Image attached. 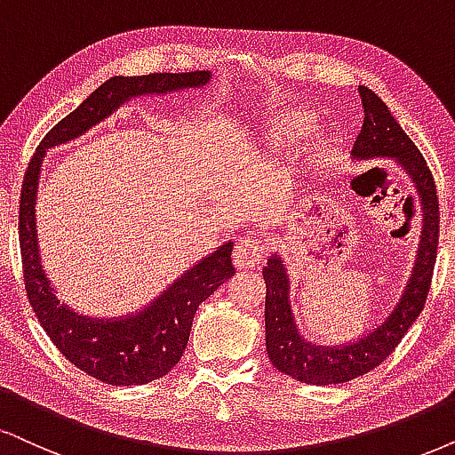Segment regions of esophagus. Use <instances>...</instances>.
Listing matches in <instances>:
<instances>
[{"label":"esophagus","mask_w":455,"mask_h":455,"mask_svg":"<svg viewBox=\"0 0 455 455\" xmlns=\"http://www.w3.org/2000/svg\"><path fill=\"white\" fill-rule=\"evenodd\" d=\"M262 254H264V251H262L260 241L243 237V239L237 241V245H235L233 262L239 270H251V268H256L258 264H260Z\"/></svg>","instance_id":"obj_1"}]
</instances>
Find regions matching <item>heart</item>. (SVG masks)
Instances as JSON below:
<instances>
[{"label": "heart", "instance_id": "1", "mask_svg": "<svg viewBox=\"0 0 455 455\" xmlns=\"http://www.w3.org/2000/svg\"><path fill=\"white\" fill-rule=\"evenodd\" d=\"M317 125V115L307 107L281 108L262 119V140L277 155L296 153L310 132ZM315 161H327L331 155V138L319 134L313 145Z\"/></svg>", "mask_w": 455, "mask_h": 455}]
</instances>
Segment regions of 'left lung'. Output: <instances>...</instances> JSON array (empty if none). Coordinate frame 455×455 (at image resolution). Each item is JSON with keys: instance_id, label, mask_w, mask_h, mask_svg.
<instances>
[{"instance_id": "obj_1", "label": "left lung", "mask_w": 455, "mask_h": 455, "mask_svg": "<svg viewBox=\"0 0 455 455\" xmlns=\"http://www.w3.org/2000/svg\"><path fill=\"white\" fill-rule=\"evenodd\" d=\"M359 96L365 117L350 155L356 161L390 159L410 176L422 210V228H419L411 275L395 308L382 319V323H376V327H371L361 338L336 347L315 344L302 336L291 310L290 275L285 264L277 251L268 256L267 267L262 268L264 283H267L264 330H267L268 359L279 371L315 387L355 380L380 365L393 353L422 313L433 279L436 243H439V199L427 161L411 138L396 124L382 99H378L365 85H359Z\"/></svg>"}]
</instances>
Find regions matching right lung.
<instances>
[{"mask_svg":"<svg viewBox=\"0 0 455 455\" xmlns=\"http://www.w3.org/2000/svg\"><path fill=\"white\" fill-rule=\"evenodd\" d=\"M210 82V71L151 73L138 77L115 75L44 136L25 172L20 191L19 241L28 302L54 347L75 367L113 387H138L153 382L165 376L180 361L199 304L235 275L231 262L233 241H227L210 256L201 258L174 283L165 287L151 304L138 308L136 313L108 319L75 313L56 298V290L45 275L39 254L36 199L44 157L48 148L65 145L85 134L96 124L105 122L124 102L138 96H165L172 92L205 88Z\"/></svg>","mask_w":455,"mask_h":455,"instance_id":"right-lung-1","label":"right lung"}]
</instances>
